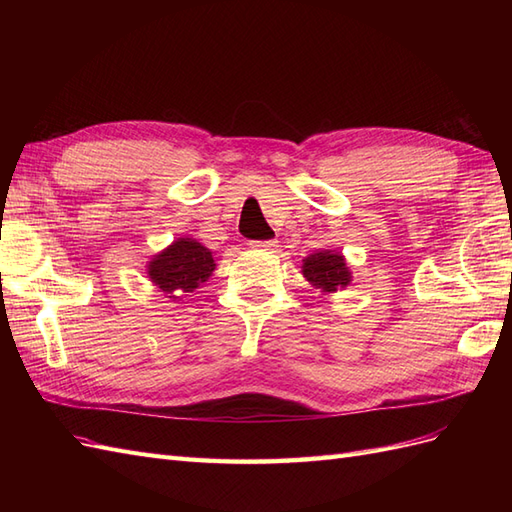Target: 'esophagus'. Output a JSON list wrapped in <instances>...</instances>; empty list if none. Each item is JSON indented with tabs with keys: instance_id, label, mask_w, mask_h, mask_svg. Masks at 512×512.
Instances as JSON below:
<instances>
[{
	"instance_id": "1",
	"label": "esophagus",
	"mask_w": 512,
	"mask_h": 512,
	"mask_svg": "<svg viewBox=\"0 0 512 512\" xmlns=\"http://www.w3.org/2000/svg\"><path fill=\"white\" fill-rule=\"evenodd\" d=\"M256 247L258 250H265V252H273L275 247H277V241H260V243H256Z\"/></svg>"
}]
</instances>
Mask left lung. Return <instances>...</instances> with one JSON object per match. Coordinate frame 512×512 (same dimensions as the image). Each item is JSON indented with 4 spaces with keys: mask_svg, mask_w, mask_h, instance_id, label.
<instances>
[{
    "mask_svg": "<svg viewBox=\"0 0 512 512\" xmlns=\"http://www.w3.org/2000/svg\"><path fill=\"white\" fill-rule=\"evenodd\" d=\"M301 273L322 294L344 290L352 282V271L346 265V258L337 250H320L305 256Z\"/></svg>",
    "mask_w": 512,
    "mask_h": 512,
    "instance_id": "obj_1",
    "label": "left lung"
}]
</instances>
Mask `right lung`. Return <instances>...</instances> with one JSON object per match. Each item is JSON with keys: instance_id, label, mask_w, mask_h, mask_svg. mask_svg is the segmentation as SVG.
<instances>
[{"instance_id": "add662e5", "label": "right lung", "mask_w": 512, "mask_h": 512, "mask_svg": "<svg viewBox=\"0 0 512 512\" xmlns=\"http://www.w3.org/2000/svg\"><path fill=\"white\" fill-rule=\"evenodd\" d=\"M215 271L213 252L192 237H179L147 262V277L164 297L181 301Z\"/></svg>"}]
</instances>
